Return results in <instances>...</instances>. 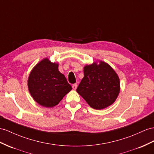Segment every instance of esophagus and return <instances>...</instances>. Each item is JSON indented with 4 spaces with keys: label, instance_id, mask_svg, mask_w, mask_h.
Returning <instances> with one entry per match:
<instances>
[{
    "label": "esophagus",
    "instance_id": "esophagus-1",
    "mask_svg": "<svg viewBox=\"0 0 154 154\" xmlns=\"http://www.w3.org/2000/svg\"><path fill=\"white\" fill-rule=\"evenodd\" d=\"M72 88H73V90H76L77 88V85L76 83H75V84H73V85H72Z\"/></svg>",
    "mask_w": 154,
    "mask_h": 154
}]
</instances>
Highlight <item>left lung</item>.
I'll return each instance as SVG.
<instances>
[{"label": "left lung", "mask_w": 154, "mask_h": 154, "mask_svg": "<svg viewBox=\"0 0 154 154\" xmlns=\"http://www.w3.org/2000/svg\"><path fill=\"white\" fill-rule=\"evenodd\" d=\"M120 82L112 67L98 60L84 67V77L77 92L94 109L101 110L115 103L119 95Z\"/></svg>", "instance_id": "left-lung-1"}]
</instances>
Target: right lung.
Returning <instances> with one entry per match:
<instances>
[{
    "instance_id": "obj_1",
    "label": "right lung",
    "mask_w": 154,
    "mask_h": 154,
    "mask_svg": "<svg viewBox=\"0 0 154 154\" xmlns=\"http://www.w3.org/2000/svg\"><path fill=\"white\" fill-rule=\"evenodd\" d=\"M29 91L34 100L43 107L52 108L59 103L72 88L64 74L58 70V63L45 58L35 66L28 78Z\"/></svg>"
}]
</instances>
